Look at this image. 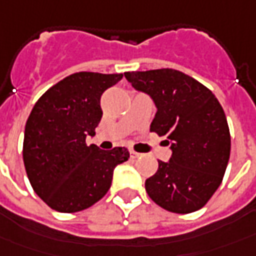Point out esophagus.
I'll return each instance as SVG.
<instances>
[{"instance_id": "1", "label": "esophagus", "mask_w": 256, "mask_h": 256, "mask_svg": "<svg viewBox=\"0 0 256 256\" xmlns=\"http://www.w3.org/2000/svg\"><path fill=\"white\" fill-rule=\"evenodd\" d=\"M130 156H131L132 158H138L139 156H140V153H138V152L131 150V152H130Z\"/></svg>"}]
</instances>
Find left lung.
I'll list each match as a JSON object with an SVG mask.
<instances>
[{
    "label": "left lung",
    "instance_id": "8db88e82",
    "mask_svg": "<svg viewBox=\"0 0 256 256\" xmlns=\"http://www.w3.org/2000/svg\"><path fill=\"white\" fill-rule=\"evenodd\" d=\"M136 90L156 104L150 131L167 136L172 158L158 160L146 180L150 199L172 213H191L208 204L222 184L232 139L223 107L206 86L184 72L163 68L125 72Z\"/></svg>",
    "mask_w": 256,
    "mask_h": 256
}]
</instances>
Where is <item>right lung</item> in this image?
Segmentation results:
<instances>
[{"mask_svg":"<svg viewBox=\"0 0 256 256\" xmlns=\"http://www.w3.org/2000/svg\"><path fill=\"white\" fill-rule=\"evenodd\" d=\"M122 74L76 72L37 100L26 121L24 163L33 190L51 209L75 213L94 205L110 190L126 148L102 150L88 145L103 111L100 98Z\"/></svg>","mask_w":256,"mask_h":256,"instance_id":"1","label":"right lung"}]
</instances>
